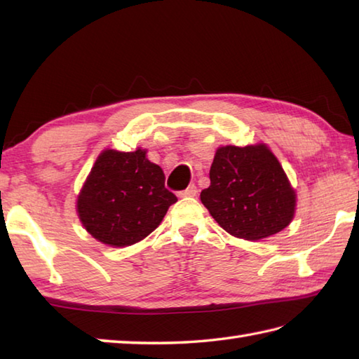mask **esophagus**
I'll list each match as a JSON object with an SVG mask.
<instances>
[{
	"label": "esophagus",
	"mask_w": 359,
	"mask_h": 359,
	"mask_svg": "<svg viewBox=\"0 0 359 359\" xmlns=\"http://www.w3.org/2000/svg\"><path fill=\"white\" fill-rule=\"evenodd\" d=\"M197 194V188L194 187V185H189L185 191H182V193H179V196L180 197H194Z\"/></svg>",
	"instance_id": "34e87169"
}]
</instances>
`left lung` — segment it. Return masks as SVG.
Masks as SVG:
<instances>
[{"label": "left lung", "instance_id": "left-lung-1", "mask_svg": "<svg viewBox=\"0 0 359 359\" xmlns=\"http://www.w3.org/2000/svg\"><path fill=\"white\" fill-rule=\"evenodd\" d=\"M201 201L234 238L261 241L284 230L296 207L294 189L266 144L220 147Z\"/></svg>", "mask_w": 359, "mask_h": 359}]
</instances>
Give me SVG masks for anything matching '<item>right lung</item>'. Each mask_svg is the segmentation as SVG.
I'll use <instances>...</instances> for the list:
<instances>
[{
	"label": "right lung",
	"mask_w": 359,
	"mask_h": 359,
	"mask_svg": "<svg viewBox=\"0 0 359 359\" xmlns=\"http://www.w3.org/2000/svg\"><path fill=\"white\" fill-rule=\"evenodd\" d=\"M177 202L165 188V174L147 151L104 149L77 199L86 231L109 247H128L147 238Z\"/></svg>",
	"instance_id": "obj_1"
}]
</instances>
